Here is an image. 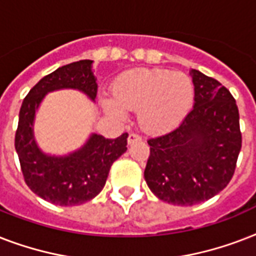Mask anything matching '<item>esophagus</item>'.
<instances>
[{
    "mask_svg": "<svg viewBox=\"0 0 256 256\" xmlns=\"http://www.w3.org/2000/svg\"><path fill=\"white\" fill-rule=\"evenodd\" d=\"M142 140V138H140V136H138V134H134V132H132V134L128 136V144H134V142H138V140Z\"/></svg>",
    "mask_w": 256,
    "mask_h": 256,
    "instance_id": "1",
    "label": "esophagus"
}]
</instances>
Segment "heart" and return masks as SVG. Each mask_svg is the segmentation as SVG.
Instances as JSON below:
<instances>
[{
  "label": "heart",
  "instance_id": "b5f03b06",
  "mask_svg": "<svg viewBox=\"0 0 256 256\" xmlns=\"http://www.w3.org/2000/svg\"><path fill=\"white\" fill-rule=\"evenodd\" d=\"M112 100H104L108 116L122 120L124 110L138 112L144 132L158 134L176 128L194 104V85L184 73L140 69L122 74L112 88Z\"/></svg>",
  "mask_w": 256,
  "mask_h": 256
}]
</instances>
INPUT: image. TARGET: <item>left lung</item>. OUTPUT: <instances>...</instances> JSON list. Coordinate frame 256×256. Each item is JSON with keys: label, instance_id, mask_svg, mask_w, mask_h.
<instances>
[{"label": "left lung", "instance_id": "8db88e82", "mask_svg": "<svg viewBox=\"0 0 256 256\" xmlns=\"http://www.w3.org/2000/svg\"><path fill=\"white\" fill-rule=\"evenodd\" d=\"M194 106L182 124L148 140V188L164 202L192 206L220 192L234 175L242 134L239 112L220 82L191 70Z\"/></svg>", "mask_w": 256, "mask_h": 256}]
</instances>
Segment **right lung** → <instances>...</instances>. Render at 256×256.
<instances>
[{"label":"right lung","mask_w":256,"mask_h":256,"mask_svg":"<svg viewBox=\"0 0 256 256\" xmlns=\"http://www.w3.org/2000/svg\"><path fill=\"white\" fill-rule=\"evenodd\" d=\"M90 60L58 68L30 90L20 110L14 144L26 184L34 194L58 206H77L96 196L104 188L112 162L128 150V132L116 140L92 134L82 148L68 156H49L38 148L34 116L46 94L76 88L94 100L98 88Z\"/></svg>","instance_id":"add662e5"}]
</instances>
